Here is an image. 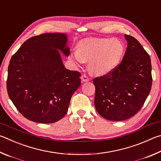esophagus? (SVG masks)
<instances>
[{
	"label": "esophagus",
	"mask_w": 161,
	"mask_h": 161,
	"mask_svg": "<svg viewBox=\"0 0 161 161\" xmlns=\"http://www.w3.org/2000/svg\"><path fill=\"white\" fill-rule=\"evenodd\" d=\"M80 79L83 82H87V81L89 80V78L86 74H83L82 75H81Z\"/></svg>",
	"instance_id": "esophagus-1"
}]
</instances>
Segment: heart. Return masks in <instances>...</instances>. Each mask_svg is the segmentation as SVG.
Returning a JSON list of instances; mask_svg holds the SVG:
<instances>
[{
  "label": "heart",
  "mask_w": 161,
  "mask_h": 161,
  "mask_svg": "<svg viewBox=\"0 0 161 161\" xmlns=\"http://www.w3.org/2000/svg\"><path fill=\"white\" fill-rule=\"evenodd\" d=\"M124 52L125 46L119 39L89 38L78 42L77 51L70 53V58L80 65L88 62L92 73L105 75L116 69Z\"/></svg>",
  "instance_id": "obj_1"
}]
</instances>
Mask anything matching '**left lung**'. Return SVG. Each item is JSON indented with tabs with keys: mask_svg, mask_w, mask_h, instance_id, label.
I'll list each match as a JSON object with an SVG mask.
<instances>
[{
	"mask_svg": "<svg viewBox=\"0 0 161 161\" xmlns=\"http://www.w3.org/2000/svg\"><path fill=\"white\" fill-rule=\"evenodd\" d=\"M125 54L113 71L95 78V107L103 117L122 121L133 117L144 104L152 86L151 62L134 36L125 35Z\"/></svg>",
	"mask_w": 161,
	"mask_h": 161,
	"instance_id": "8db88e82",
	"label": "left lung"
}]
</instances>
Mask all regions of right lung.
Returning a JSON list of instances; mask_svg holds the SVG:
<instances>
[{
    "mask_svg": "<svg viewBox=\"0 0 161 161\" xmlns=\"http://www.w3.org/2000/svg\"><path fill=\"white\" fill-rule=\"evenodd\" d=\"M67 41L63 33L32 36L11 57L8 93L27 119L49 124L66 114L70 98L80 86V73L66 69L59 52L69 55Z\"/></svg>",
    "mask_w": 161,
    "mask_h": 161,
    "instance_id": "add662e5",
    "label": "right lung"
}]
</instances>
